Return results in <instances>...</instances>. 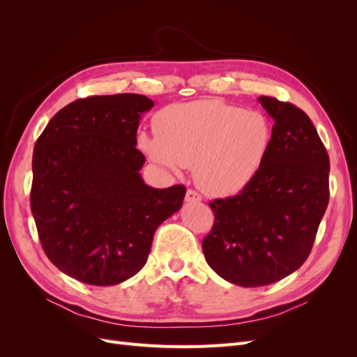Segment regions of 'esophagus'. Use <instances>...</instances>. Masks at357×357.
Listing matches in <instances>:
<instances>
[{
    "mask_svg": "<svg viewBox=\"0 0 357 357\" xmlns=\"http://www.w3.org/2000/svg\"><path fill=\"white\" fill-rule=\"evenodd\" d=\"M201 195L198 192H195V190H188L186 192V202H189V204H192V202H201Z\"/></svg>",
    "mask_w": 357,
    "mask_h": 357,
    "instance_id": "obj_1",
    "label": "esophagus"
}]
</instances>
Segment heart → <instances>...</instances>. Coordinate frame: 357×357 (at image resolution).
Wrapping results in <instances>:
<instances>
[{
  "label": "heart",
  "instance_id": "b5f03b06",
  "mask_svg": "<svg viewBox=\"0 0 357 357\" xmlns=\"http://www.w3.org/2000/svg\"><path fill=\"white\" fill-rule=\"evenodd\" d=\"M153 129L138 134V147L171 171L193 167L198 188L215 198L248 188L273 138L262 113L218 100L169 104L155 114Z\"/></svg>",
  "mask_w": 357,
  "mask_h": 357
}]
</instances>
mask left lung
<instances>
[{"label":"left lung","mask_w":357,"mask_h":357,"mask_svg":"<svg viewBox=\"0 0 357 357\" xmlns=\"http://www.w3.org/2000/svg\"><path fill=\"white\" fill-rule=\"evenodd\" d=\"M257 101L273 117L261 171L238 195L214 199L207 264L243 287L268 286L305 262L329 202V156L310 117L271 96Z\"/></svg>","instance_id":"left-lung-1"}]
</instances>
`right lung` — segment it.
Listing matches in <instances>:
<instances>
[{
    "instance_id": "obj_1",
    "label": "right lung",
    "mask_w": 357,
    "mask_h": 357,
    "mask_svg": "<svg viewBox=\"0 0 357 357\" xmlns=\"http://www.w3.org/2000/svg\"><path fill=\"white\" fill-rule=\"evenodd\" d=\"M153 105L137 93L77 100L37 139L31 210L43 250L82 283L114 286L135 275L158 226L181 208L185 186L156 189L139 174L137 129Z\"/></svg>"
}]
</instances>
